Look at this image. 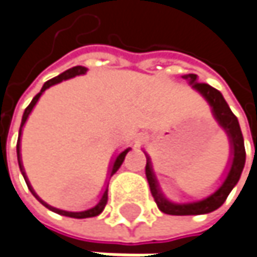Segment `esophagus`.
Wrapping results in <instances>:
<instances>
[{
  "label": "esophagus",
  "instance_id": "34e87169",
  "mask_svg": "<svg viewBox=\"0 0 257 257\" xmlns=\"http://www.w3.org/2000/svg\"><path fill=\"white\" fill-rule=\"evenodd\" d=\"M147 138H148L147 134H140V135H138V140H140V141H145Z\"/></svg>",
  "mask_w": 257,
  "mask_h": 257
}]
</instances>
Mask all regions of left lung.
<instances>
[{
	"label": "left lung",
	"instance_id": "obj_1",
	"mask_svg": "<svg viewBox=\"0 0 257 257\" xmlns=\"http://www.w3.org/2000/svg\"><path fill=\"white\" fill-rule=\"evenodd\" d=\"M183 78L188 80L189 84L192 85V88L196 90L208 101L215 120L218 122L219 126L224 129V132L228 137L230 163H228V170L225 174V179L214 193H211L209 196H206L201 201L188 202V204H174L163 195V192L159 186V182H157V177H156L154 170H153L151 159L148 154H145V157H147L145 176H147L148 185L151 189V195H153V198H154V201H156V204H157L161 212L169 214V215H202V214H209V212L218 209L219 206L225 202L227 196L230 195V192L237 185V182L241 176V172L244 169L246 150H244V140H243V134H241V129L238 125V120L231 112L230 106L227 104L225 98L222 97V94L217 88L211 87L209 84L198 83L196 74L183 75Z\"/></svg>",
	"mask_w": 257,
	"mask_h": 257
}]
</instances>
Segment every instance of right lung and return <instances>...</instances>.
Instances as JSON below:
<instances>
[{
    "mask_svg": "<svg viewBox=\"0 0 257 257\" xmlns=\"http://www.w3.org/2000/svg\"><path fill=\"white\" fill-rule=\"evenodd\" d=\"M87 72V68L85 67H81V65H78V67H72V68L67 69L65 72H62V74H59L58 77H55L52 80H49V81H46V83L43 84V87H42V90H40V93H38L33 100L30 101V104L26 107V110H24L23 113V119H22V125H20V131H19V140H17V160H19V166H20V170H22V174H23L24 180H26V183H27V188L30 189V192L33 193V196L38 199L39 202L42 205H45L48 209H51L53 212H56V214H59V215H65V217H71V218H90V217H96L98 214H101L103 212V209H104V206L107 204V188H109V182L106 183V189L103 190V193H101V196H100V199H98V202L93 208H88V209H85V211H78V212H72V211H64V209H58V208H55V206H51L49 204H46L45 201H42L40 198H39L38 195H36V192L33 190L32 188V185H30V182H29V179H27V176L24 173V167H23V163H22V153H20V141H22V132H23V126L24 123H26V120H27V117H29V114L32 113V110H33V107L36 106V103H38V100L40 98V96L45 93V90H48L49 87H52L55 84L61 83V81H64V80H69V78H72V77H77V75H83ZM131 148H126V150H123L122 153H119L117 156H116V159L113 160V163L110 164V169H109V179L113 176L117 170H119V167L122 166V163H123V160H125V156L128 154V151Z\"/></svg>",
    "mask_w": 257,
    "mask_h": 257,
    "instance_id": "add662e5",
    "label": "right lung"
}]
</instances>
